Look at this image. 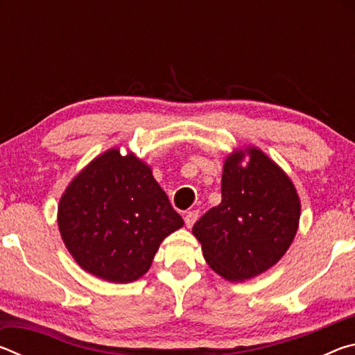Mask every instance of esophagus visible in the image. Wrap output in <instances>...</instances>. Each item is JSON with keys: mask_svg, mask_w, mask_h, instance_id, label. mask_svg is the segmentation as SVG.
Instances as JSON below:
<instances>
[{"mask_svg": "<svg viewBox=\"0 0 355 355\" xmlns=\"http://www.w3.org/2000/svg\"><path fill=\"white\" fill-rule=\"evenodd\" d=\"M197 218H199V211L197 209H192V211H188L184 214V224L188 228H191L192 225H194V222L197 220Z\"/></svg>", "mask_w": 355, "mask_h": 355, "instance_id": "esophagus-1", "label": "esophagus"}]
</instances>
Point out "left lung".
Returning a JSON list of instances; mask_svg holds the SVG:
<instances>
[{"instance_id":"obj_1","label":"left lung","mask_w":355,"mask_h":355,"mask_svg":"<svg viewBox=\"0 0 355 355\" xmlns=\"http://www.w3.org/2000/svg\"><path fill=\"white\" fill-rule=\"evenodd\" d=\"M228 156L222 202L202 216L192 233L203 257L227 280H245L277 263L297 232L300 202L284 172L266 155L249 148Z\"/></svg>"}]
</instances>
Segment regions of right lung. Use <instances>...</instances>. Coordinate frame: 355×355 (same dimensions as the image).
<instances>
[{"label": "right lung", "mask_w": 355, "mask_h": 355, "mask_svg": "<svg viewBox=\"0 0 355 355\" xmlns=\"http://www.w3.org/2000/svg\"><path fill=\"white\" fill-rule=\"evenodd\" d=\"M58 224L84 271L128 284L148 271L161 241L183 219L147 164L110 150L65 189Z\"/></svg>", "instance_id": "obj_1"}]
</instances>
